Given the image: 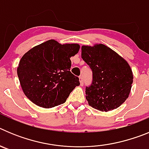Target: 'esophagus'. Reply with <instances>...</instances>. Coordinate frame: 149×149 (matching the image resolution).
<instances>
[{"mask_svg": "<svg viewBox=\"0 0 149 149\" xmlns=\"http://www.w3.org/2000/svg\"><path fill=\"white\" fill-rule=\"evenodd\" d=\"M79 79H80V84H81V86H83V85H84V78H83L82 76H81V77H79Z\"/></svg>", "mask_w": 149, "mask_h": 149, "instance_id": "obj_1", "label": "esophagus"}]
</instances>
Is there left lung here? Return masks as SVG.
<instances>
[{"mask_svg":"<svg viewBox=\"0 0 149 149\" xmlns=\"http://www.w3.org/2000/svg\"><path fill=\"white\" fill-rule=\"evenodd\" d=\"M81 57L93 72V80L86 86L89 106L101 111L119 107L131 92L133 73L128 63L102 44L82 46Z\"/></svg>","mask_w":149,"mask_h":149,"instance_id":"1","label":"left lung"}]
</instances>
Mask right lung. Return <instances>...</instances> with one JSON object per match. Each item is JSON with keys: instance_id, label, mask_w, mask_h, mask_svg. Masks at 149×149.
<instances>
[{"instance_id": "obj_1", "label": "right lung", "mask_w": 149, "mask_h": 149, "mask_svg": "<svg viewBox=\"0 0 149 149\" xmlns=\"http://www.w3.org/2000/svg\"><path fill=\"white\" fill-rule=\"evenodd\" d=\"M79 48L77 44L61 45L51 39L22 56L17 73L22 90L30 101L45 108L65 103L80 85L79 77L70 72V57Z\"/></svg>"}]
</instances>
